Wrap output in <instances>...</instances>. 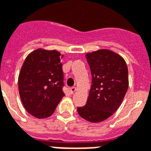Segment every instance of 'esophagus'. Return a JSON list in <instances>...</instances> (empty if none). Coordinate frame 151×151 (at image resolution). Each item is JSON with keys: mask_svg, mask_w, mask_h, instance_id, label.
Wrapping results in <instances>:
<instances>
[{"mask_svg": "<svg viewBox=\"0 0 151 151\" xmlns=\"http://www.w3.org/2000/svg\"><path fill=\"white\" fill-rule=\"evenodd\" d=\"M70 93H73L76 91V87H74V86L71 87V88L70 89Z\"/></svg>", "mask_w": 151, "mask_h": 151, "instance_id": "obj_1", "label": "esophagus"}]
</instances>
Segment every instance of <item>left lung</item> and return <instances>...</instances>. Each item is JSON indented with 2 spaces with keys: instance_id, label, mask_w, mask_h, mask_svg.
Wrapping results in <instances>:
<instances>
[{
  "instance_id": "8db88e82",
  "label": "left lung",
  "mask_w": 151,
  "mask_h": 151,
  "mask_svg": "<svg viewBox=\"0 0 151 151\" xmlns=\"http://www.w3.org/2000/svg\"><path fill=\"white\" fill-rule=\"evenodd\" d=\"M92 82L86 105L78 107L81 118L100 122L110 118L120 106L129 86L128 69L121 56L111 50L86 53Z\"/></svg>"
}]
</instances>
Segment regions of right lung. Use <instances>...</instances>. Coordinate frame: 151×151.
Instances as JSON below:
<instances>
[{"instance_id":"add662e5","label":"right lung","mask_w":151,"mask_h":151,"mask_svg":"<svg viewBox=\"0 0 151 151\" xmlns=\"http://www.w3.org/2000/svg\"><path fill=\"white\" fill-rule=\"evenodd\" d=\"M62 58L56 50L38 49L30 53L22 65L19 93L24 109L35 118L52 115L65 96Z\"/></svg>"}]
</instances>
